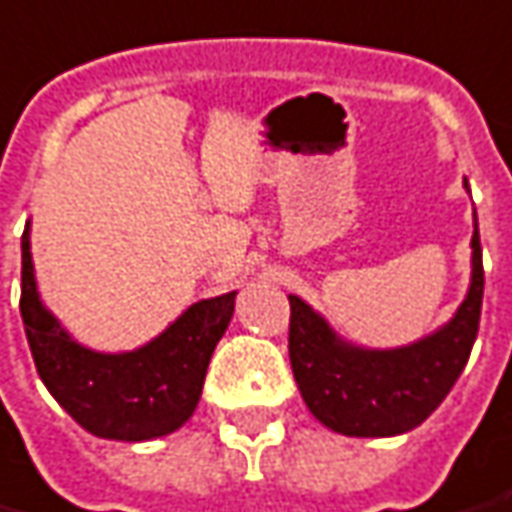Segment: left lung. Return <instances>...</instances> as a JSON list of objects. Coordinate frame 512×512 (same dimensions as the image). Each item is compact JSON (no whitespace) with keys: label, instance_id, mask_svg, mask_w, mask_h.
Returning a JSON list of instances; mask_svg holds the SVG:
<instances>
[{"label":"left lung","instance_id":"8db88e82","mask_svg":"<svg viewBox=\"0 0 512 512\" xmlns=\"http://www.w3.org/2000/svg\"><path fill=\"white\" fill-rule=\"evenodd\" d=\"M482 246L474 213L471 285L463 305L427 338L399 349H363L338 338L332 327L299 296L291 302L293 380L310 413L332 432L352 438H391L416 430L446 399L466 368L480 330Z\"/></svg>","mask_w":512,"mask_h":512}]
</instances>
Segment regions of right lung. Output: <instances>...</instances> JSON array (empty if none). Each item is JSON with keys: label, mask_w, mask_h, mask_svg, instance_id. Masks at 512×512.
<instances>
[{"label": "right lung", "mask_w": 512, "mask_h": 512, "mask_svg": "<svg viewBox=\"0 0 512 512\" xmlns=\"http://www.w3.org/2000/svg\"><path fill=\"white\" fill-rule=\"evenodd\" d=\"M235 291L202 299L144 346L105 355L60 327L38 296L30 224L21 235V318L38 377L82 430L107 441H152L194 416L207 363L230 324Z\"/></svg>", "instance_id": "right-lung-1"}]
</instances>
